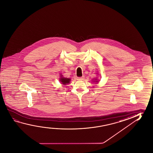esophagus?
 I'll list each match as a JSON object with an SVG mask.
<instances>
[{"label": "esophagus", "instance_id": "1", "mask_svg": "<svg viewBox=\"0 0 153 153\" xmlns=\"http://www.w3.org/2000/svg\"><path fill=\"white\" fill-rule=\"evenodd\" d=\"M84 78V76H83L82 77H77V80H83Z\"/></svg>", "mask_w": 153, "mask_h": 153}]
</instances>
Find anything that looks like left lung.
<instances>
[{"label":"left lung","mask_w":153,"mask_h":153,"mask_svg":"<svg viewBox=\"0 0 153 153\" xmlns=\"http://www.w3.org/2000/svg\"><path fill=\"white\" fill-rule=\"evenodd\" d=\"M96 82H97V81H96Z\"/></svg>","instance_id":"8db88e82"}]
</instances>
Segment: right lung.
I'll return each instance as SVG.
<instances>
[{
	"mask_svg": "<svg viewBox=\"0 0 153 153\" xmlns=\"http://www.w3.org/2000/svg\"><path fill=\"white\" fill-rule=\"evenodd\" d=\"M61 82L62 83V84L65 85L67 84H68L70 82V79L69 78H62L61 77L60 78Z\"/></svg>",
	"mask_w": 153,
	"mask_h": 153,
	"instance_id": "right-lung-1",
	"label": "right lung"
}]
</instances>
